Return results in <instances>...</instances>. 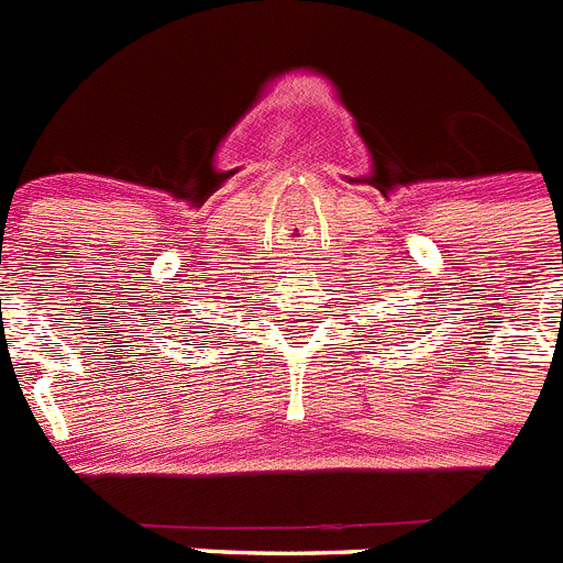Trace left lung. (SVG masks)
I'll use <instances>...</instances> for the list:
<instances>
[{
    "label": "left lung",
    "mask_w": 563,
    "mask_h": 563,
    "mask_svg": "<svg viewBox=\"0 0 563 563\" xmlns=\"http://www.w3.org/2000/svg\"><path fill=\"white\" fill-rule=\"evenodd\" d=\"M440 310H442V307H440Z\"/></svg>",
    "instance_id": "left-lung-1"
}]
</instances>
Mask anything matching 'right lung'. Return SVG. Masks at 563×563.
Here are the masks:
<instances>
[{
  "mask_svg": "<svg viewBox=\"0 0 563 563\" xmlns=\"http://www.w3.org/2000/svg\"><path fill=\"white\" fill-rule=\"evenodd\" d=\"M157 310H161V307H157Z\"/></svg>",
  "mask_w": 563,
  "mask_h": 563,
  "instance_id": "add662e5",
  "label": "right lung"
}]
</instances>
